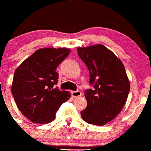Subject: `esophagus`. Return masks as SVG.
<instances>
[{
	"label": "esophagus",
	"instance_id": "esophagus-1",
	"mask_svg": "<svg viewBox=\"0 0 151 151\" xmlns=\"http://www.w3.org/2000/svg\"><path fill=\"white\" fill-rule=\"evenodd\" d=\"M71 95L73 98H77V97H80L81 96V93L78 91V90H77V91H72Z\"/></svg>",
	"mask_w": 151,
	"mask_h": 151
}]
</instances>
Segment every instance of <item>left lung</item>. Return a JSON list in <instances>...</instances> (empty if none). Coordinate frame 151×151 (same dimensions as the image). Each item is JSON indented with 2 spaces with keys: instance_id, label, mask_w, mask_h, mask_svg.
<instances>
[{
  "instance_id": "1",
  "label": "left lung",
  "mask_w": 151,
  "mask_h": 151,
  "mask_svg": "<svg viewBox=\"0 0 151 151\" xmlns=\"http://www.w3.org/2000/svg\"><path fill=\"white\" fill-rule=\"evenodd\" d=\"M78 56L90 72L93 89L84 91L87 106L81 112L88 124L104 125L121 112L130 92V81L121 60L102 44L78 47Z\"/></svg>"
}]
</instances>
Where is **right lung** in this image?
I'll return each instance as SVG.
<instances>
[{"mask_svg":"<svg viewBox=\"0 0 151 151\" xmlns=\"http://www.w3.org/2000/svg\"><path fill=\"white\" fill-rule=\"evenodd\" d=\"M70 52L67 48L39 49L15 70L12 96L20 111L32 122H51L61 104L71 97L68 91L55 87L57 67Z\"/></svg>","mask_w":151,"mask_h":151,"instance_id":"add662e5","label":"right lung"}]
</instances>
